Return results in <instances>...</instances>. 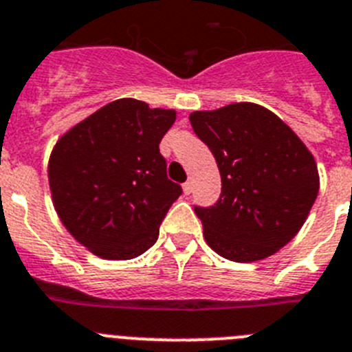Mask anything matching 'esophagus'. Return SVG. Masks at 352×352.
Returning <instances> with one entry per match:
<instances>
[{"label": "esophagus", "mask_w": 352, "mask_h": 352, "mask_svg": "<svg viewBox=\"0 0 352 352\" xmlns=\"http://www.w3.org/2000/svg\"><path fill=\"white\" fill-rule=\"evenodd\" d=\"M182 189H184L186 195H191L193 193V182H191V180L184 182V184H182Z\"/></svg>", "instance_id": "esophagus-1"}]
</instances>
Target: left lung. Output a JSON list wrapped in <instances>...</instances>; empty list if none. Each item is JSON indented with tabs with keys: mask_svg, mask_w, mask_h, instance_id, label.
Masks as SVG:
<instances>
[{
	"mask_svg": "<svg viewBox=\"0 0 352 352\" xmlns=\"http://www.w3.org/2000/svg\"><path fill=\"white\" fill-rule=\"evenodd\" d=\"M221 175L214 206H195L204 235L218 255L262 261L303 227L317 193L314 155L285 122L258 104L235 102L189 115Z\"/></svg>",
	"mask_w": 352,
	"mask_h": 352,
	"instance_id": "obj_1",
	"label": "left lung"
}]
</instances>
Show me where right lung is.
I'll return each instance as SVG.
<instances>
[{"mask_svg":"<svg viewBox=\"0 0 352 352\" xmlns=\"http://www.w3.org/2000/svg\"><path fill=\"white\" fill-rule=\"evenodd\" d=\"M173 122V109L118 99L58 140L49 159L54 209L91 253L129 261L157 241L159 225L182 195L159 152Z\"/></svg>","mask_w":352,"mask_h":352,"instance_id":"add662e5","label":"right lung"}]
</instances>
